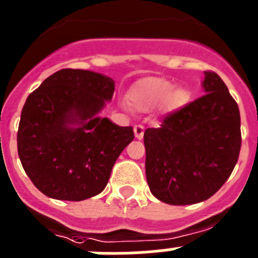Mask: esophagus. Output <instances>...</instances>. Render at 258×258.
<instances>
[{
  "mask_svg": "<svg viewBox=\"0 0 258 258\" xmlns=\"http://www.w3.org/2000/svg\"><path fill=\"white\" fill-rule=\"evenodd\" d=\"M133 131H134V136H136L137 140H142L143 133H145V129H143L142 125H134Z\"/></svg>",
  "mask_w": 258,
  "mask_h": 258,
  "instance_id": "34e87169",
  "label": "esophagus"
}]
</instances>
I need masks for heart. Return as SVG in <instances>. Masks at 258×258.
Instances as JSON below:
<instances>
[{
  "label": "heart",
  "instance_id": "heart-1",
  "mask_svg": "<svg viewBox=\"0 0 258 258\" xmlns=\"http://www.w3.org/2000/svg\"><path fill=\"white\" fill-rule=\"evenodd\" d=\"M190 93L183 86H173L160 77H146L137 81L127 93V101L138 111H150L161 103L168 111H175L188 102Z\"/></svg>",
  "mask_w": 258,
  "mask_h": 258
}]
</instances>
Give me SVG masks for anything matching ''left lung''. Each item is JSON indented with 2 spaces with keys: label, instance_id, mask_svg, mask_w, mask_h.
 <instances>
[{
  "label": "left lung",
  "instance_id": "obj_1",
  "mask_svg": "<svg viewBox=\"0 0 258 258\" xmlns=\"http://www.w3.org/2000/svg\"><path fill=\"white\" fill-rule=\"evenodd\" d=\"M206 94L145 131L152 195L172 206L209 199L227 181L241 146L240 113L220 76L204 72Z\"/></svg>",
  "mask_w": 258,
  "mask_h": 258
}]
</instances>
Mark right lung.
Returning a JSON list of instances; mask_svg holds the SVG:
<instances>
[{"instance_id": "add662e5", "label": "right lung", "mask_w": 258, "mask_h": 258, "mask_svg": "<svg viewBox=\"0 0 258 258\" xmlns=\"http://www.w3.org/2000/svg\"><path fill=\"white\" fill-rule=\"evenodd\" d=\"M115 81L93 71L60 70L27 98L18 129V154L46 197L80 202L104 190L133 127L98 113L112 99Z\"/></svg>"}]
</instances>
